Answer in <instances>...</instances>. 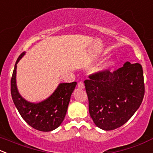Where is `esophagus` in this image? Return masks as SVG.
Returning a JSON list of instances; mask_svg holds the SVG:
<instances>
[{
  "mask_svg": "<svg viewBox=\"0 0 153 153\" xmlns=\"http://www.w3.org/2000/svg\"><path fill=\"white\" fill-rule=\"evenodd\" d=\"M78 87H79V88L81 89H84V84L83 83V81H79V82L78 83Z\"/></svg>",
  "mask_w": 153,
  "mask_h": 153,
  "instance_id": "1",
  "label": "esophagus"
}]
</instances>
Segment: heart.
Segmentation results:
<instances>
[{"label": "heart", "mask_w": 153, "mask_h": 153, "mask_svg": "<svg viewBox=\"0 0 153 153\" xmlns=\"http://www.w3.org/2000/svg\"><path fill=\"white\" fill-rule=\"evenodd\" d=\"M108 66H109V63H105V64H104L103 66H101L100 69H106V68L108 67Z\"/></svg>", "instance_id": "b5f03b06"}]
</instances>
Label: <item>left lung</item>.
<instances>
[{
    "label": "left lung",
    "mask_w": 153,
    "mask_h": 153,
    "mask_svg": "<svg viewBox=\"0 0 153 153\" xmlns=\"http://www.w3.org/2000/svg\"><path fill=\"white\" fill-rule=\"evenodd\" d=\"M84 81L89 112L96 126L106 131L126 123L139 108L145 93L142 66L126 62L114 72L99 71Z\"/></svg>",
    "instance_id": "8db88e82"
}]
</instances>
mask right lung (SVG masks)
I'll return each mask as SVG.
<instances>
[{"label":"right lung","instance_id":"obj_1","mask_svg":"<svg viewBox=\"0 0 153 153\" xmlns=\"http://www.w3.org/2000/svg\"><path fill=\"white\" fill-rule=\"evenodd\" d=\"M22 52L15 64L11 78V96L18 111L25 122L36 130L50 131L60 126L64 120L71 95L77 83H63L46 100L39 103H30L24 99L16 87V64L24 56Z\"/></svg>","mask_w":153,"mask_h":153}]
</instances>
